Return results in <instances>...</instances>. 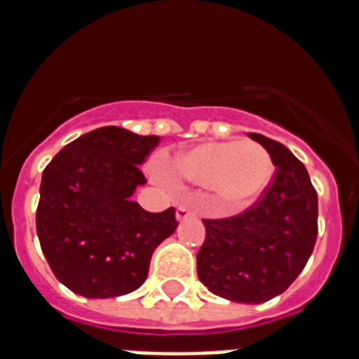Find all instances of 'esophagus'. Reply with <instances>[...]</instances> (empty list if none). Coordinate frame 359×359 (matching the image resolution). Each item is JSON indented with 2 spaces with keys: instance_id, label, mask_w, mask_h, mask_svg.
<instances>
[{
  "instance_id": "34e87169",
  "label": "esophagus",
  "mask_w": 359,
  "mask_h": 359,
  "mask_svg": "<svg viewBox=\"0 0 359 359\" xmlns=\"http://www.w3.org/2000/svg\"><path fill=\"white\" fill-rule=\"evenodd\" d=\"M194 216H196V214L191 212L186 205H179V208H177V219H179V222H186V219L194 218Z\"/></svg>"
}]
</instances>
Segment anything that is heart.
<instances>
[{
    "label": "heart",
    "mask_w": 359,
    "mask_h": 359,
    "mask_svg": "<svg viewBox=\"0 0 359 359\" xmlns=\"http://www.w3.org/2000/svg\"><path fill=\"white\" fill-rule=\"evenodd\" d=\"M171 175L188 184L210 186L222 207L238 210L264 194L273 177V162L257 141H208L180 154Z\"/></svg>",
    "instance_id": "1"
}]
</instances>
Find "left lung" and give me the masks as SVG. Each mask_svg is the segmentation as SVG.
I'll use <instances>...</instances> for the list:
<instances>
[{
    "label": "left lung",
    "instance_id": "obj_1",
    "mask_svg": "<svg viewBox=\"0 0 359 359\" xmlns=\"http://www.w3.org/2000/svg\"><path fill=\"white\" fill-rule=\"evenodd\" d=\"M276 165L273 179L242 214L203 219L207 236L197 276L210 292L238 304H262L289 289L313 253L318 199L306 165L279 141L248 134Z\"/></svg>",
    "mask_w": 359,
    "mask_h": 359
}]
</instances>
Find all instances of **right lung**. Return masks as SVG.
Wrapping results in <instances>:
<instances>
[{"mask_svg":"<svg viewBox=\"0 0 359 359\" xmlns=\"http://www.w3.org/2000/svg\"><path fill=\"white\" fill-rule=\"evenodd\" d=\"M160 143L102 126L61 149L42 173L36 235L55 278L86 298L140 289L151 257L177 229L175 208L147 212L132 201L147 182L140 165Z\"/></svg>","mask_w":359,"mask_h":359,"instance_id":"add662e5","label":"right lung"}]
</instances>
